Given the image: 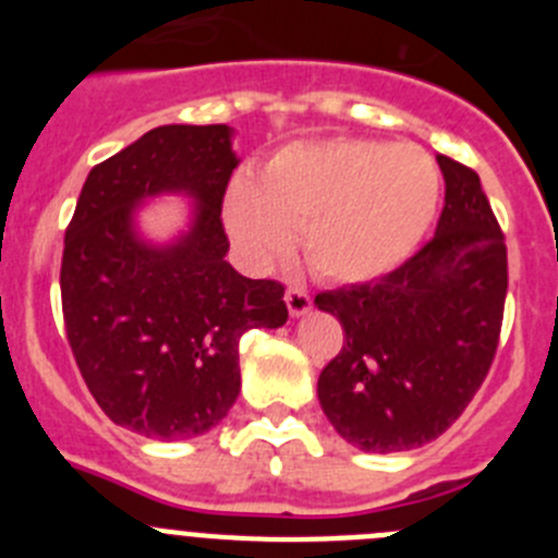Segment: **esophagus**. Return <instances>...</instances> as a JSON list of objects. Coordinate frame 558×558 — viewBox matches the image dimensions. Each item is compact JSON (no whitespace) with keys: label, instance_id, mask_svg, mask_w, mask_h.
<instances>
[{"label":"esophagus","instance_id":"esophagus-1","mask_svg":"<svg viewBox=\"0 0 558 558\" xmlns=\"http://www.w3.org/2000/svg\"><path fill=\"white\" fill-rule=\"evenodd\" d=\"M284 302H288V310L293 318H302V315H307L310 307H313V299H310L307 290L302 288H290L288 293H284Z\"/></svg>","mask_w":558,"mask_h":558}]
</instances>
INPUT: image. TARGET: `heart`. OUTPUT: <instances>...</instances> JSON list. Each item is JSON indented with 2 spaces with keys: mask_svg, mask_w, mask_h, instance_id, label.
Masks as SVG:
<instances>
[{
  "mask_svg": "<svg viewBox=\"0 0 558 558\" xmlns=\"http://www.w3.org/2000/svg\"><path fill=\"white\" fill-rule=\"evenodd\" d=\"M441 204V172L416 145L299 142L274 153L259 181L234 175L223 223L245 265L268 270L299 229L310 268L338 284L391 274L416 251Z\"/></svg>",
  "mask_w": 558,
  "mask_h": 558,
  "instance_id": "heart-1",
  "label": "heart"
}]
</instances>
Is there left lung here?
I'll return each mask as SVG.
<instances>
[{"instance_id":"obj_1","label":"left lung","mask_w":558,"mask_h":558,"mask_svg":"<svg viewBox=\"0 0 558 558\" xmlns=\"http://www.w3.org/2000/svg\"><path fill=\"white\" fill-rule=\"evenodd\" d=\"M436 161L447 192L430 243L377 282L315 295L347 332L318 377V402L363 452L441 436L495 360L509 290L502 231L477 172L441 153Z\"/></svg>"}]
</instances>
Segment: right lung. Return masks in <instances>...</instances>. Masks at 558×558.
Here are the masks:
<instances>
[{
	"label": "right lung",
	"mask_w": 558,
	"mask_h": 558,
	"mask_svg": "<svg viewBox=\"0 0 558 558\" xmlns=\"http://www.w3.org/2000/svg\"><path fill=\"white\" fill-rule=\"evenodd\" d=\"M229 125H161L86 175L63 240L66 338L111 422L161 441L204 436L240 393V338L288 322L284 288L226 263ZM190 197L170 241L141 229L146 201Z\"/></svg>",
	"instance_id": "add662e5"
}]
</instances>
